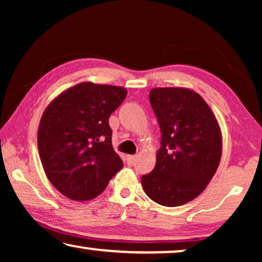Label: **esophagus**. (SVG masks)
Segmentation results:
<instances>
[{"label":"esophagus","mask_w":262,"mask_h":262,"mask_svg":"<svg viewBox=\"0 0 262 262\" xmlns=\"http://www.w3.org/2000/svg\"><path fill=\"white\" fill-rule=\"evenodd\" d=\"M136 159H137V156H136V155H128L127 156V163L132 164L136 161Z\"/></svg>","instance_id":"esophagus-1"}]
</instances>
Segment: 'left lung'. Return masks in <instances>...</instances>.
Here are the masks:
<instances>
[{"instance_id": "8db88e82", "label": "left lung", "mask_w": 262, "mask_h": 262, "mask_svg": "<svg viewBox=\"0 0 262 262\" xmlns=\"http://www.w3.org/2000/svg\"><path fill=\"white\" fill-rule=\"evenodd\" d=\"M149 100L162 137L155 168L142 177L143 189L160 205H184L206 188L220 166V124L205 100L192 89L154 88Z\"/></svg>"}]
</instances>
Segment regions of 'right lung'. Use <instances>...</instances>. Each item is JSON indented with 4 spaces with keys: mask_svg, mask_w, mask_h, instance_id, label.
<instances>
[{
    "mask_svg": "<svg viewBox=\"0 0 262 262\" xmlns=\"http://www.w3.org/2000/svg\"><path fill=\"white\" fill-rule=\"evenodd\" d=\"M126 95L119 85L82 82L57 95L42 113L38 127L42 168L69 199L95 198L123 168L108 118Z\"/></svg>",
    "mask_w": 262,
    "mask_h": 262,
    "instance_id": "1",
    "label": "right lung"
}]
</instances>
